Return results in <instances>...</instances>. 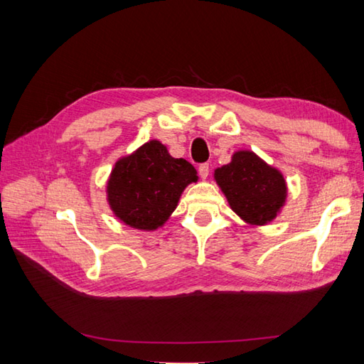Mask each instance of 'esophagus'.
<instances>
[{
	"instance_id": "obj_1",
	"label": "esophagus",
	"mask_w": 364,
	"mask_h": 364,
	"mask_svg": "<svg viewBox=\"0 0 364 364\" xmlns=\"http://www.w3.org/2000/svg\"><path fill=\"white\" fill-rule=\"evenodd\" d=\"M198 175L202 178H206L210 175V164H208V162H203V164L198 166Z\"/></svg>"
}]
</instances>
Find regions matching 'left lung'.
Wrapping results in <instances>:
<instances>
[{"label":"left lung","mask_w":364,"mask_h":364,"mask_svg":"<svg viewBox=\"0 0 364 364\" xmlns=\"http://www.w3.org/2000/svg\"><path fill=\"white\" fill-rule=\"evenodd\" d=\"M228 203L237 215L255 225L275 219L284 203L286 183L278 170L252 151H237L230 164L215 170Z\"/></svg>","instance_id":"left-lung-1"}]
</instances>
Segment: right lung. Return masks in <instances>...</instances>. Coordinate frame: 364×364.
Segmentation results:
<instances>
[{
  "instance_id": "right-lung-1",
  "label": "right lung",
  "mask_w": 364,
  "mask_h": 364,
  "mask_svg": "<svg viewBox=\"0 0 364 364\" xmlns=\"http://www.w3.org/2000/svg\"><path fill=\"white\" fill-rule=\"evenodd\" d=\"M192 181H197L194 166L172 158L164 145L151 141L115 164L107 183V198L115 215L127 225L154 230L168 219Z\"/></svg>"
}]
</instances>
